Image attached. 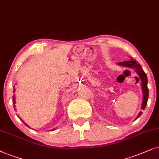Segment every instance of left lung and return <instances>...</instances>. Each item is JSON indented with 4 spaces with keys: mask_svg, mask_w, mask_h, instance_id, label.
<instances>
[{
    "mask_svg": "<svg viewBox=\"0 0 159 159\" xmlns=\"http://www.w3.org/2000/svg\"><path fill=\"white\" fill-rule=\"evenodd\" d=\"M118 65H120V66H124V67H131V68H134L136 70L137 73L138 74V75L139 76V80L141 81V86H142V90H143V103H142V107L141 108L143 110H145L146 105H147L148 102V94H149V92H148V78H147V75L145 72H144L143 67H141V65L139 64V63L137 62V61H135L134 60H130L129 61H126V62H118ZM138 78V81H139ZM143 112H139V113L137 116V117L136 118H138L139 116L142 115Z\"/></svg>",
    "mask_w": 159,
    "mask_h": 159,
    "instance_id": "obj_1",
    "label": "left lung"
}]
</instances>
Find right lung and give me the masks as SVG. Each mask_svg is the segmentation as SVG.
Returning <instances> with one entry per match:
<instances>
[{"label":"right lung","instance_id":"add662e5","mask_svg":"<svg viewBox=\"0 0 159 159\" xmlns=\"http://www.w3.org/2000/svg\"><path fill=\"white\" fill-rule=\"evenodd\" d=\"M13 104L14 105V104H15V97H14V95H13ZM14 106H15V105H14ZM19 118H20V117H19ZM21 120H22V119H21ZM22 121H23V120H22ZM23 123H25L24 121H23ZM25 125H26L27 126H27V124H25ZM28 127H29V126H28Z\"/></svg>","mask_w":159,"mask_h":159}]
</instances>
